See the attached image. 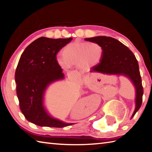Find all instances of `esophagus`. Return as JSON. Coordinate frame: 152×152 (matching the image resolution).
<instances>
[{
  "mask_svg": "<svg viewBox=\"0 0 152 152\" xmlns=\"http://www.w3.org/2000/svg\"><path fill=\"white\" fill-rule=\"evenodd\" d=\"M91 80H92V79H91Z\"/></svg>",
  "mask_w": 152,
  "mask_h": 152,
  "instance_id": "obj_1",
  "label": "esophagus"
}]
</instances>
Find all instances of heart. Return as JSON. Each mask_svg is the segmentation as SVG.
<instances>
[{"mask_svg": "<svg viewBox=\"0 0 152 152\" xmlns=\"http://www.w3.org/2000/svg\"><path fill=\"white\" fill-rule=\"evenodd\" d=\"M103 48L96 42H74L66 45L61 51L62 58L58 59L61 68L68 70L72 66H78L82 70H87L101 61Z\"/></svg>", "mask_w": 152, "mask_h": 152, "instance_id": "b5f03b06", "label": "heart"}]
</instances>
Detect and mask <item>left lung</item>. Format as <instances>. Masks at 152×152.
I'll use <instances>...</instances> for the list:
<instances>
[{
    "mask_svg": "<svg viewBox=\"0 0 152 152\" xmlns=\"http://www.w3.org/2000/svg\"><path fill=\"white\" fill-rule=\"evenodd\" d=\"M85 40L98 43L103 48V55L101 60L92 67L91 72L123 74L129 78L135 85L136 107L132 115L133 117L141 106L143 94L139 64L135 55L127 46L115 38L98 36L86 38Z\"/></svg>",
    "mask_w": 152,
    "mask_h": 152,
    "instance_id": "1",
    "label": "left lung"
}]
</instances>
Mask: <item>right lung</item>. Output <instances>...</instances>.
<instances>
[{"label":"right lung","mask_w":152,"mask_h":152,"mask_svg":"<svg viewBox=\"0 0 152 152\" xmlns=\"http://www.w3.org/2000/svg\"><path fill=\"white\" fill-rule=\"evenodd\" d=\"M72 38L39 37L25 49L15 71L17 94L20 110L29 121L42 127H64L72 125L53 119L43 106V96L49 84L64 78L56 55Z\"/></svg>","instance_id":"obj_1"}]
</instances>
